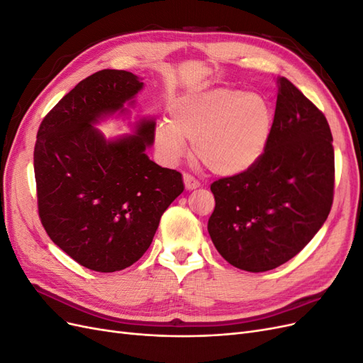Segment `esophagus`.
Segmentation results:
<instances>
[{
  "mask_svg": "<svg viewBox=\"0 0 363 363\" xmlns=\"http://www.w3.org/2000/svg\"><path fill=\"white\" fill-rule=\"evenodd\" d=\"M183 182H184L186 191H194L196 188H200V182L195 180L189 174H183Z\"/></svg>",
  "mask_w": 363,
  "mask_h": 363,
  "instance_id": "1",
  "label": "esophagus"
}]
</instances>
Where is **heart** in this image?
<instances>
[{
  "mask_svg": "<svg viewBox=\"0 0 363 363\" xmlns=\"http://www.w3.org/2000/svg\"><path fill=\"white\" fill-rule=\"evenodd\" d=\"M272 108L265 96L213 87L184 94L169 104L168 121L155 127L163 160L179 162L191 140L194 156L221 177L244 174L265 155L272 131Z\"/></svg>",
  "mask_w": 363,
  "mask_h": 363,
  "instance_id": "b5f03b06",
  "label": "heart"
}]
</instances>
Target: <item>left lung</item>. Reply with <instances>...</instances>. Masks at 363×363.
<instances>
[{"instance_id": "8db88e82", "label": "left lung", "mask_w": 363, "mask_h": 363, "mask_svg": "<svg viewBox=\"0 0 363 363\" xmlns=\"http://www.w3.org/2000/svg\"><path fill=\"white\" fill-rule=\"evenodd\" d=\"M265 155L244 174L211 189L215 211L207 230L230 265L263 272L291 260L330 213L335 151L323 112L284 79Z\"/></svg>"}]
</instances>
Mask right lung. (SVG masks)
<instances>
[{
  "mask_svg": "<svg viewBox=\"0 0 363 363\" xmlns=\"http://www.w3.org/2000/svg\"><path fill=\"white\" fill-rule=\"evenodd\" d=\"M144 89L138 75L103 69L77 84L43 118L35 147L39 216L51 240L82 267L121 271L152 242L160 218L183 192L182 174L150 160L156 121L106 139L108 118H130Z\"/></svg>",
  "mask_w": 363,
  "mask_h": 363,
  "instance_id": "right-lung-1",
  "label": "right lung"
}]
</instances>
